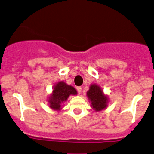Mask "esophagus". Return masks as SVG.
<instances>
[{
  "label": "esophagus",
  "mask_w": 154,
  "mask_h": 154,
  "mask_svg": "<svg viewBox=\"0 0 154 154\" xmlns=\"http://www.w3.org/2000/svg\"><path fill=\"white\" fill-rule=\"evenodd\" d=\"M77 92H78L79 95H80L82 92V88L80 87V86H79V87H77Z\"/></svg>",
  "instance_id": "34e87169"
}]
</instances>
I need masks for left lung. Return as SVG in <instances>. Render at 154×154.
<instances>
[{
	"instance_id": "1",
	"label": "left lung",
	"mask_w": 154,
	"mask_h": 154,
	"mask_svg": "<svg viewBox=\"0 0 154 154\" xmlns=\"http://www.w3.org/2000/svg\"><path fill=\"white\" fill-rule=\"evenodd\" d=\"M88 98L91 102V107L95 111H101L106 108L109 100L107 95L103 93V91L99 86L92 84L86 92Z\"/></svg>"
}]
</instances>
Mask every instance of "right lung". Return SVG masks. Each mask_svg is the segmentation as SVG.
<instances>
[{
	"mask_svg": "<svg viewBox=\"0 0 154 154\" xmlns=\"http://www.w3.org/2000/svg\"><path fill=\"white\" fill-rule=\"evenodd\" d=\"M77 90L74 87L68 85L63 81L58 82L53 86V92L49 97L48 102L50 108L55 110H59L62 109V104L68 100L71 95H77Z\"/></svg>",
	"mask_w": 154,
	"mask_h": 154,
	"instance_id": "right-lung-1",
	"label": "right lung"
}]
</instances>
